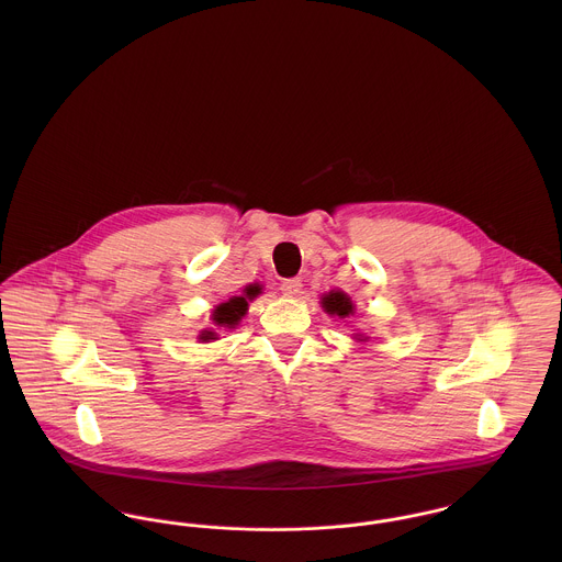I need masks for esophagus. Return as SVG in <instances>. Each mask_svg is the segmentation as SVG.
Segmentation results:
<instances>
[{
    "label": "esophagus",
    "mask_w": 562,
    "mask_h": 562,
    "mask_svg": "<svg viewBox=\"0 0 562 562\" xmlns=\"http://www.w3.org/2000/svg\"><path fill=\"white\" fill-rule=\"evenodd\" d=\"M285 296H299L303 292V283L301 279H283L281 288H279Z\"/></svg>",
    "instance_id": "obj_1"
}]
</instances>
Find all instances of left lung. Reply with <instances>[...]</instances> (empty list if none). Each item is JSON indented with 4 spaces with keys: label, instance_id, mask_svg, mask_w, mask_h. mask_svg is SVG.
Here are the masks:
<instances>
[{
    "label": "left lung",
    "instance_id": "8db88e82",
    "mask_svg": "<svg viewBox=\"0 0 562 562\" xmlns=\"http://www.w3.org/2000/svg\"><path fill=\"white\" fill-rule=\"evenodd\" d=\"M322 310L328 314V316H339V318H346L350 316L355 310H352V301L350 296H346L344 292H328L322 296ZM366 341V339H361Z\"/></svg>",
    "mask_w": 562,
    "mask_h": 562
}]
</instances>
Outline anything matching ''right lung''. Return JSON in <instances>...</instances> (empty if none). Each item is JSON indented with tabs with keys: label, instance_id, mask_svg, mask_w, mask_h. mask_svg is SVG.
I'll return each mask as SVG.
<instances>
[{
	"label": "right lung",
	"instance_id": "add662e5",
	"mask_svg": "<svg viewBox=\"0 0 562 562\" xmlns=\"http://www.w3.org/2000/svg\"><path fill=\"white\" fill-rule=\"evenodd\" d=\"M261 294V285L259 283H252V285H246L244 288V294L241 296H234L229 299L227 303H221L214 314H212V321L216 326H223V328H236L240 324L241 318L246 316L248 312V303ZM201 341H210V339H216V333L214 330H203L199 335Z\"/></svg>",
	"mask_w": 562,
	"mask_h": 562
}]
</instances>
